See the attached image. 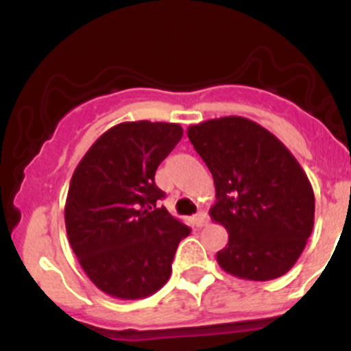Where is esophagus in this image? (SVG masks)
Instances as JSON below:
<instances>
[{
  "label": "esophagus",
  "mask_w": 351,
  "mask_h": 351,
  "mask_svg": "<svg viewBox=\"0 0 351 351\" xmlns=\"http://www.w3.org/2000/svg\"><path fill=\"white\" fill-rule=\"evenodd\" d=\"M193 221H195V224L198 228H203V226H206V223H208V215L204 211H199L198 215H195V217H193Z\"/></svg>",
  "instance_id": "esophagus-1"
}]
</instances>
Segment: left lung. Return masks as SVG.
<instances>
[{"label": "left lung", "instance_id": "1", "mask_svg": "<svg viewBox=\"0 0 351 351\" xmlns=\"http://www.w3.org/2000/svg\"><path fill=\"white\" fill-rule=\"evenodd\" d=\"M188 138L215 180L209 215L229 234L217 264L245 280L284 276L304 251L315 216L312 184L299 162L244 117L191 125Z\"/></svg>", "mask_w": 351, "mask_h": 351}]
</instances>
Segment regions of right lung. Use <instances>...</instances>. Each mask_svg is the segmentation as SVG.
I'll list each match as a JSON object with an SVG mask.
<instances>
[{"instance_id":"right-lung-1","label":"right lung","mask_w":351,"mask_h":351,"mask_svg":"<svg viewBox=\"0 0 351 351\" xmlns=\"http://www.w3.org/2000/svg\"><path fill=\"white\" fill-rule=\"evenodd\" d=\"M183 136L178 123L123 122L88 148L67 193V237L88 279L115 299L152 295L170 279L191 229L158 208L155 171Z\"/></svg>"}]
</instances>
